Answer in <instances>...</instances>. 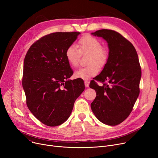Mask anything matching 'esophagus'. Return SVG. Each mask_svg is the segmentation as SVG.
Listing matches in <instances>:
<instances>
[{"instance_id": "34e87169", "label": "esophagus", "mask_w": 158, "mask_h": 158, "mask_svg": "<svg viewBox=\"0 0 158 158\" xmlns=\"http://www.w3.org/2000/svg\"><path fill=\"white\" fill-rule=\"evenodd\" d=\"M85 85L86 88L89 87V81H85Z\"/></svg>"}]
</instances>
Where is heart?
<instances>
[{
  "label": "heart",
  "instance_id": "obj_1",
  "mask_svg": "<svg viewBox=\"0 0 158 158\" xmlns=\"http://www.w3.org/2000/svg\"><path fill=\"white\" fill-rule=\"evenodd\" d=\"M80 53L89 54L88 66L77 70L74 73L76 78L85 80L89 79L98 73V67H103L108 60V53L102 48V44L96 38L91 35H85L78 41L77 47L70 45L66 49L65 57L69 64L76 67L79 64Z\"/></svg>",
  "mask_w": 158,
  "mask_h": 158
}]
</instances>
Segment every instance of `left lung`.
<instances>
[{"instance_id":"8db88e82","label":"left lung","mask_w":158,"mask_h":158,"mask_svg":"<svg viewBox=\"0 0 158 158\" xmlns=\"http://www.w3.org/2000/svg\"><path fill=\"white\" fill-rule=\"evenodd\" d=\"M92 35L107 41L109 54L103 70L95 77L107 83L98 86L95 81L90 82L97 95L91 108L99 121L117 126L128 117L139 94L142 71L138 56L135 47L117 32L101 29Z\"/></svg>"}]
</instances>
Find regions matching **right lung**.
<instances>
[{"instance_id":"obj_1","label":"right lung","mask_w":158,"mask_h":158,"mask_svg":"<svg viewBox=\"0 0 158 158\" xmlns=\"http://www.w3.org/2000/svg\"><path fill=\"white\" fill-rule=\"evenodd\" d=\"M79 32H54L33 44L23 62L22 86L30 111L48 126L67 120L77 97L85 90L81 79L69 80L73 74L65 51Z\"/></svg>"}]
</instances>
